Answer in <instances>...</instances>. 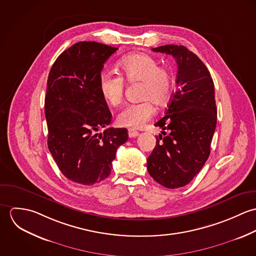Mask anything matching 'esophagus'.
<instances>
[{"label": "esophagus", "mask_w": 256, "mask_h": 256, "mask_svg": "<svg viewBox=\"0 0 256 256\" xmlns=\"http://www.w3.org/2000/svg\"><path fill=\"white\" fill-rule=\"evenodd\" d=\"M128 135H129L130 138H135V137H137L139 135V132L134 130V129H132V128H130V129H128Z\"/></svg>", "instance_id": "obj_1"}]
</instances>
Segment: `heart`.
<instances>
[{"label":"heart","mask_w":256,"mask_h":256,"mask_svg":"<svg viewBox=\"0 0 256 256\" xmlns=\"http://www.w3.org/2000/svg\"><path fill=\"white\" fill-rule=\"evenodd\" d=\"M118 67L121 74L129 82H141V102L127 104L117 116L121 126L142 128L156 113L152 102L166 104L170 98L174 78L166 67H160L158 61L145 53H134L123 57ZM100 92L104 100L112 106L121 104L124 92V80L121 76L110 71H102L98 78Z\"/></svg>","instance_id":"b5f03b06"}]
</instances>
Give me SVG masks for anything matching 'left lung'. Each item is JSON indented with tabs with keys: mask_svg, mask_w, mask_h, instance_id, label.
<instances>
[{
	"mask_svg": "<svg viewBox=\"0 0 256 256\" xmlns=\"http://www.w3.org/2000/svg\"><path fill=\"white\" fill-rule=\"evenodd\" d=\"M152 50L172 55L178 71L166 115L154 124L162 131L146 168L156 182L174 189L190 182L209 158L217 123L214 82L204 63L185 46L170 44Z\"/></svg>",
	"mask_w": 256,
	"mask_h": 256,
	"instance_id": "obj_1",
	"label": "left lung"
}]
</instances>
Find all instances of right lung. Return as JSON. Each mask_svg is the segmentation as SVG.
Here are the masks:
<instances>
[{
    "label": "right lung",
    "mask_w": 256,
    "mask_h": 256,
    "mask_svg": "<svg viewBox=\"0 0 256 256\" xmlns=\"http://www.w3.org/2000/svg\"><path fill=\"white\" fill-rule=\"evenodd\" d=\"M118 48L80 41L59 55L47 80L45 117L48 148L61 172L74 182L92 185L110 174L118 146L128 140L126 128H106L111 113L98 78Z\"/></svg>",
    "instance_id": "right-lung-1"
}]
</instances>
